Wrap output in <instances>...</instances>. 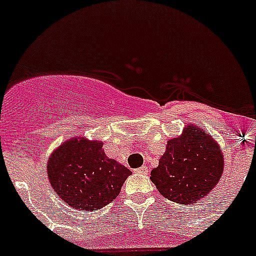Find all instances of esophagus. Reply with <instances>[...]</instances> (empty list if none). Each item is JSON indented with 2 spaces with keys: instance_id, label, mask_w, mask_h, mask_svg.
Wrapping results in <instances>:
<instances>
[{
  "instance_id": "obj_1",
  "label": "esophagus",
  "mask_w": 256,
  "mask_h": 256,
  "mask_svg": "<svg viewBox=\"0 0 256 256\" xmlns=\"http://www.w3.org/2000/svg\"><path fill=\"white\" fill-rule=\"evenodd\" d=\"M136 173H140V174H148V169L146 165H144V166H141V168L136 169Z\"/></svg>"
}]
</instances>
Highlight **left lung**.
<instances>
[{
	"mask_svg": "<svg viewBox=\"0 0 256 256\" xmlns=\"http://www.w3.org/2000/svg\"><path fill=\"white\" fill-rule=\"evenodd\" d=\"M223 155L210 134L187 126L180 138L168 141L150 180L165 198L194 204L208 195L223 174Z\"/></svg>",
	"mask_w": 256,
	"mask_h": 256,
	"instance_id": "8db88e82",
	"label": "left lung"
}]
</instances>
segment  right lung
I'll return each instance as SVG.
<instances>
[{
    "label": "right lung",
    "mask_w": 256,
    "mask_h": 256,
    "mask_svg": "<svg viewBox=\"0 0 256 256\" xmlns=\"http://www.w3.org/2000/svg\"><path fill=\"white\" fill-rule=\"evenodd\" d=\"M47 174L52 188L69 206L92 212L115 200L132 172L108 159L102 142L73 138L52 152Z\"/></svg>",
    "instance_id": "1"
}]
</instances>
